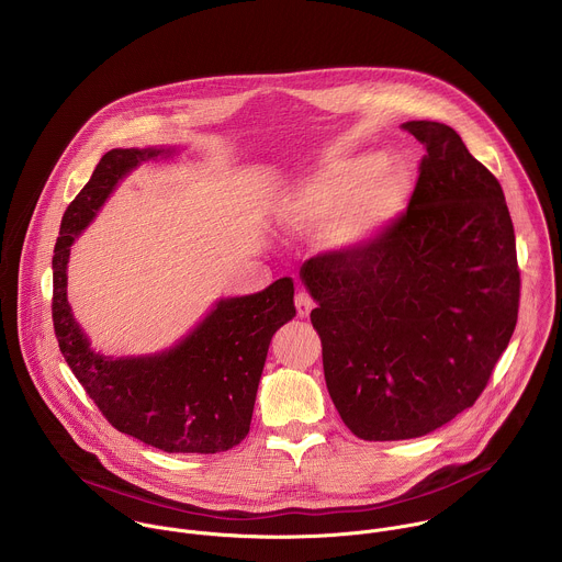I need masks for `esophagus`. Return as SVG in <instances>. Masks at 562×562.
Segmentation results:
<instances>
[{
  "label": "esophagus",
  "instance_id": "esophagus-1",
  "mask_svg": "<svg viewBox=\"0 0 562 562\" xmlns=\"http://www.w3.org/2000/svg\"><path fill=\"white\" fill-rule=\"evenodd\" d=\"M294 305H296V312H299L301 318H307L310 312L314 310V301H312V296L307 292H299L294 296Z\"/></svg>",
  "mask_w": 562,
  "mask_h": 562
}]
</instances>
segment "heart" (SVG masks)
<instances>
[{"label":"heart","mask_w":562,"mask_h":562,"mask_svg":"<svg viewBox=\"0 0 562 562\" xmlns=\"http://www.w3.org/2000/svg\"><path fill=\"white\" fill-rule=\"evenodd\" d=\"M412 170L403 159L360 155L331 161L288 189L279 220L290 231L323 226L329 250H353L371 241L405 206Z\"/></svg>","instance_id":"b5f03b06"}]
</instances>
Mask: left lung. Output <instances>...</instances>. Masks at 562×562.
Masks as SVG:
<instances>
[{
  "label": "left lung",
  "mask_w": 562,
  "mask_h": 562,
  "mask_svg": "<svg viewBox=\"0 0 562 562\" xmlns=\"http://www.w3.org/2000/svg\"><path fill=\"white\" fill-rule=\"evenodd\" d=\"M407 209L371 241L307 259L327 390L364 440L425 436L471 407L506 351L521 277L499 181L440 122Z\"/></svg>",
  "instance_id": "8db88e82"
}]
</instances>
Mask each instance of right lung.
<instances>
[{"label":"right lung","instance_id":"right-lung-1","mask_svg":"<svg viewBox=\"0 0 562 562\" xmlns=\"http://www.w3.org/2000/svg\"><path fill=\"white\" fill-rule=\"evenodd\" d=\"M170 155V148H115L100 159L60 222L52 257V321L65 362L117 431L168 453H220L250 429L270 340L296 316L294 281L283 277L263 292L220 301L186 340L150 358L95 353L67 301L74 239L131 170Z\"/></svg>","mask_w":562,"mask_h":562}]
</instances>
